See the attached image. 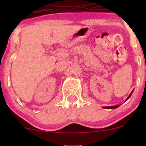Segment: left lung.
<instances>
[{"label": "left lung", "mask_w": 146, "mask_h": 146, "mask_svg": "<svg viewBox=\"0 0 146 146\" xmlns=\"http://www.w3.org/2000/svg\"><path fill=\"white\" fill-rule=\"evenodd\" d=\"M131 95V93L130 95H129V96L128 97V98H127V99H126V100H127L129 99V98H130ZM119 107L118 105H116V106H111V107H103V108H104V109H115V108H117V107Z\"/></svg>", "instance_id": "1"}]
</instances>
